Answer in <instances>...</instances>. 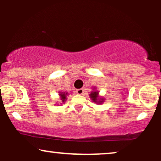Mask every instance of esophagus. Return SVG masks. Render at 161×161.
<instances>
[{"instance_id": "esophagus-1", "label": "esophagus", "mask_w": 161, "mask_h": 161, "mask_svg": "<svg viewBox=\"0 0 161 161\" xmlns=\"http://www.w3.org/2000/svg\"><path fill=\"white\" fill-rule=\"evenodd\" d=\"M76 93L78 94H80V95H81V94H83V89H77L76 90Z\"/></svg>"}]
</instances>
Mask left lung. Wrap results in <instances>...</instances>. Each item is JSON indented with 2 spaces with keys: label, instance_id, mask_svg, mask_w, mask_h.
<instances>
[{
  "label": "left lung",
  "instance_id": "left-lung-1",
  "mask_svg": "<svg viewBox=\"0 0 161 161\" xmlns=\"http://www.w3.org/2000/svg\"><path fill=\"white\" fill-rule=\"evenodd\" d=\"M89 95L90 97V98L92 99V102L96 103V104L100 105L104 103L105 101L104 97L100 96V94H99V91L97 90L96 87L92 88V91L91 92V93H90Z\"/></svg>",
  "mask_w": 161,
  "mask_h": 161
}]
</instances>
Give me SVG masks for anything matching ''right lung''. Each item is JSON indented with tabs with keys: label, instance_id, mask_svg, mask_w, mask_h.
<instances>
[{
	"label": "right lung",
	"instance_id": "1",
	"mask_svg": "<svg viewBox=\"0 0 161 161\" xmlns=\"http://www.w3.org/2000/svg\"><path fill=\"white\" fill-rule=\"evenodd\" d=\"M58 95L60 96V99H61V104H63V103H64L66 102V100H67V95H69V93H68L67 92H58Z\"/></svg>",
	"mask_w": 161,
	"mask_h": 161
}]
</instances>
